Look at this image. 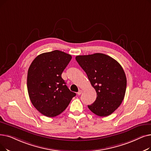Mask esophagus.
I'll return each mask as SVG.
<instances>
[{"label":"esophagus","mask_w":151,"mask_h":151,"mask_svg":"<svg viewBox=\"0 0 151 151\" xmlns=\"http://www.w3.org/2000/svg\"><path fill=\"white\" fill-rule=\"evenodd\" d=\"M82 92H83V91H82V90H79V91H78V93H77V94H78V96L81 95V93H82Z\"/></svg>","instance_id":"1"}]
</instances>
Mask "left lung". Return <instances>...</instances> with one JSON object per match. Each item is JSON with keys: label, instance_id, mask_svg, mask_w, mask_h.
<instances>
[{"label": "left lung", "instance_id": "8db88e82", "mask_svg": "<svg viewBox=\"0 0 151 151\" xmlns=\"http://www.w3.org/2000/svg\"><path fill=\"white\" fill-rule=\"evenodd\" d=\"M75 58L97 93L96 101L88 108L100 116L112 114L120 106L126 92L127 78L120 64L101 53L78 55Z\"/></svg>", "mask_w": 151, "mask_h": 151}]
</instances>
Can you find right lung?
<instances>
[{
	"mask_svg": "<svg viewBox=\"0 0 151 151\" xmlns=\"http://www.w3.org/2000/svg\"><path fill=\"white\" fill-rule=\"evenodd\" d=\"M71 59V55L55 50L39 55L30 65L27 76L29 99L45 116L54 117L60 114L76 96L62 78Z\"/></svg>",
	"mask_w": 151,
	"mask_h": 151,
	"instance_id": "obj_1",
	"label": "right lung"
}]
</instances>
